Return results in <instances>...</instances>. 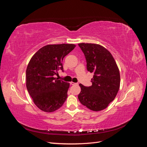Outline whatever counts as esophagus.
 <instances>
[{
    "label": "esophagus",
    "instance_id": "obj_1",
    "mask_svg": "<svg viewBox=\"0 0 147 147\" xmlns=\"http://www.w3.org/2000/svg\"><path fill=\"white\" fill-rule=\"evenodd\" d=\"M70 84L71 85H77L78 83H74V82H70Z\"/></svg>",
    "mask_w": 147,
    "mask_h": 147
}]
</instances>
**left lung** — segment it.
<instances>
[{
	"instance_id": "obj_1",
	"label": "left lung",
	"mask_w": 147,
	"mask_h": 147,
	"mask_svg": "<svg viewBox=\"0 0 147 147\" xmlns=\"http://www.w3.org/2000/svg\"><path fill=\"white\" fill-rule=\"evenodd\" d=\"M86 60L87 70L94 73L92 85L80 84L78 98L81 104L92 111L107 107L116 97L120 86L119 69L112 54L98 44L79 43Z\"/></svg>"
}]
</instances>
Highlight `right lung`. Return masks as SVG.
<instances>
[{"label":"right lung","mask_w":147,"mask_h":147,"mask_svg":"<svg viewBox=\"0 0 147 147\" xmlns=\"http://www.w3.org/2000/svg\"><path fill=\"white\" fill-rule=\"evenodd\" d=\"M74 44L43 47L30 59L26 69V87L37 107L53 112L61 107L67 97L70 83L55 78L57 70L63 72V60L72 51Z\"/></svg>","instance_id":"obj_1"}]
</instances>
